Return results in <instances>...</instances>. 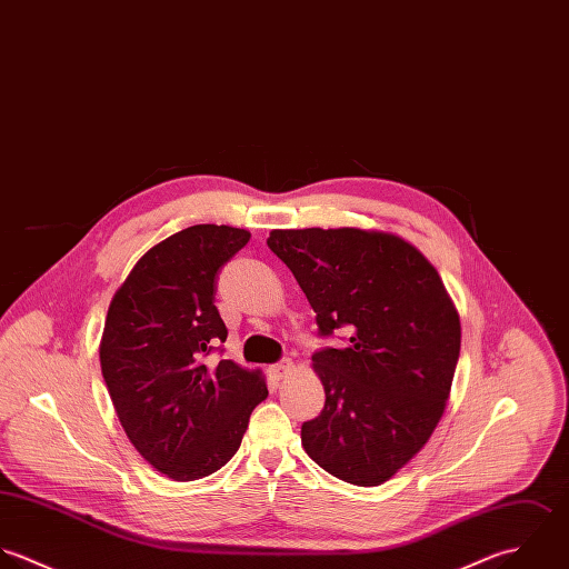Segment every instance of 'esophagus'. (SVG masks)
<instances>
[{"label":"esophagus","instance_id":"1","mask_svg":"<svg viewBox=\"0 0 569 569\" xmlns=\"http://www.w3.org/2000/svg\"><path fill=\"white\" fill-rule=\"evenodd\" d=\"M269 373L276 379H287L293 373V362H291V360H282V362L273 365V367L269 369Z\"/></svg>","mask_w":569,"mask_h":569}]
</instances>
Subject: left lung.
I'll use <instances>...</instances> for the list:
<instances>
[{
	"label": "left lung",
	"mask_w": 569,
	"mask_h": 569,
	"mask_svg": "<svg viewBox=\"0 0 569 569\" xmlns=\"http://www.w3.org/2000/svg\"><path fill=\"white\" fill-rule=\"evenodd\" d=\"M269 249L291 269L322 338L349 329L345 349L313 353L322 412L302 423L307 455L353 486L403 468L439 423L455 378L461 325L419 249L395 233L273 229Z\"/></svg>",
	"instance_id": "8db88e82"
}]
</instances>
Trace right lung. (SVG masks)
<instances>
[{
  "instance_id": "right-lung-1",
  "label": "right lung",
  "mask_w": 569,
  "mask_h": 569,
  "mask_svg": "<svg viewBox=\"0 0 569 569\" xmlns=\"http://www.w3.org/2000/svg\"><path fill=\"white\" fill-rule=\"evenodd\" d=\"M251 233L193 224L154 244L117 289L99 347L117 417L141 457L174 481L220 470L269 390L260 371L204 365L227 327L213 305L220 267Z\"/></svg>"
}]
</instances>
